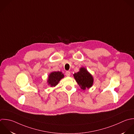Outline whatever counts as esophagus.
<instances>
[{"mask_svg": "<svg viewBox=\"0 0 134 134\" xmlns=\"http://www.w3.org/2000/svg\"><path fill=\"white\" fill-rule=\"evenodd\" d=\"M65 75H66V76H67V77H69L70 76V71H66V73H65Z\"/></svg>", "mask_w": 134, "mask_h": 134, "instance_id": "esophagus-1", "label": "esophagus"}]
</instances>
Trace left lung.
<instances>
[{"instance_id": "1", "label": "left lung", "mask_w": 134, "mask_h": 134, "mask_svg": "<svg viewBox=\"0 0 134 134\" xmlns=\"http://www.w3.org/2000/svg\"><path fill=\"white\" fill-rule=\"evenodd\" d=\"M74 77L79 87L83 90L89 89L93 84L92 75L85 67H81L79 71L74 74Z\"/></svg>"}]
</instances>
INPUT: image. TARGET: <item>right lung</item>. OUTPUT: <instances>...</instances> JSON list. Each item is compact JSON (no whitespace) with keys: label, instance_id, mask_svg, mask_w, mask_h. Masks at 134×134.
<instances>
[{"label":"right lung","instance_id":"obj_1","mask_svg":"<svg viewBox=\"0 0 134 134\" xmlns=\"http://www.w3.org/2000/svg\"><path fill=\"white\" fill-rule=\"evenodd\" d=\"M64 77V74L61 71H53L48 76L47 82L51 87H54L58 85L60 80Z\"/></svg>","mask_w":134,"mask_h":134}]
</instances>
